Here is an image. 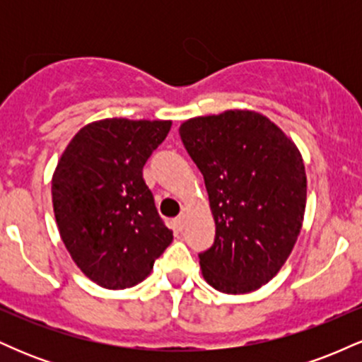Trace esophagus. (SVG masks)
<instances>
[{
	"instance_id": "esophagus-1",
	"label": "esophagus",
	"mask_w": 362,
	"mask_h": 362,
	"mask_svg": "<svg viewBox=\"0 0 362 362\" xmlns=\"http://www.w3.org/2000/svg\"><path fill=\"white\" fill-rule=\"evenodd\" d=\"M185 223H187V218H185V214H182V216H178V218L175 219V228L178 231H182L185 228Z\"/></svg>"
}]
</instances>
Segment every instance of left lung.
Here are the masks:
<instances>
[{
  "label": "left lung",
  "mask_w": 362,
  "mask_h": 362,
  "mask_svg": "<svg viewBox=\"0 0 362 362\" xmlns=\"http://www.w3.org/2000/svg\"><path fill=\"white\" fill-rule=\"evenodd\" d=\"M178 132L204 177L216 223L213 247L199 253L202 276L228 294L262 288L281 271L301 230L306 173L300 149L253 110L189 119Z\"/></svg>",
  "instance_id": "left-lung-1"
}]
</instances>
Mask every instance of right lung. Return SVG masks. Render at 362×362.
<instances>
[{
	"mask_svg": "<svg viewBox=\"0 0 362 362\" xmlns=\"http://www.w3.org/2000/svg\"><path fill=\"white\" fill-rule=\"evenodd\" d=\"M170 127L172 120H97L76 132L57 163L52 206L62 243L102 288L136 286L172 243L143 178Z\"/></svg>",
	"mask_w": 362,
	"mask_h": 362,
	"instance_id": "obj_1",
	"label": "right lung"
}]
</instances>
